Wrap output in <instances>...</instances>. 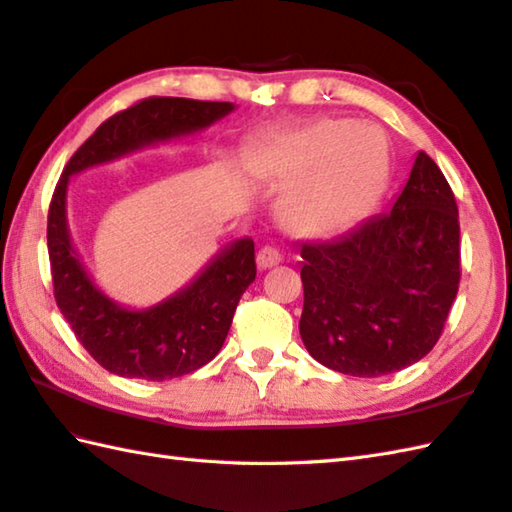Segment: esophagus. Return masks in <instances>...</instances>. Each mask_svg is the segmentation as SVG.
I'll list each match as a JSON object with an SVG mask.
<instances>
[{"label":"esophagus","mask_w":512,"mask_h":512,"mask_svg":"<svg viewBox=\"0 0 512 512\" xmlns=\"http://www.w3.org/2000/svg\"><path fill=\"white\" fill-rule=\"evenodd\" d=\"M279 262H281V253H279L277 248H273V246H264V248L257 253V266L262 268V270L273 268V266H277Z\"/></svg>","instance_id":"obj_1"}]
</instances>
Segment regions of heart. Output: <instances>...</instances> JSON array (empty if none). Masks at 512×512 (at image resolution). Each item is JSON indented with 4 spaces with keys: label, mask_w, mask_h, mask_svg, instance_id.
<instances>
[{
    "label": "heart",
    "mask_w": 512,
    "mask_h": 512,
    "mask_svg": "<svg viewBox=\"0 0 512 512\" xmlns=\"http://www.w3.org/2000/svg\"><path fill=\"white\" fill-rule=\"evenodd\" d=\"M250 165L270 182H299L286 200V222L297 233L347 231L378 198L387 176L385 140L350 118H323L299 132L259 145Z\"/></svg>",
    "instance_id": "1"
}]
</instances>
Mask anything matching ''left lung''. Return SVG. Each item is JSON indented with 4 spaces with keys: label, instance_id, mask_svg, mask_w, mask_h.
<instances>
[{
    "label": "left lung",
    "instance_id": "8db88e82",
    "mask_svg": "<svg viewBox=\"0 0 512 512\" xmlns=\"http://www.w3.org/2000/svg\"><path fill=\"white\" fill-rule=\"evenodd\" d=\"M299 250V332L314 361L374 378L438 343L458 295L460 222L447 178L424 151L389 211Z\"/></svg>",
    "mask_w": 512,
    "mask_h": 512
}]
</instances>
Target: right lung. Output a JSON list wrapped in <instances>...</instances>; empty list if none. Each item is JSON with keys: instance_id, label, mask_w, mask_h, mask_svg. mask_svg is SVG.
Listing matches in <instances>:
<instances>
[{"instance_id": "obj_1", "label": "right lung", "mask_w": 512, "mask_h": 512, "mask_svg": "<svg viewBox=\"0 0 512 512\" xmlns=\"http://www.w3.org/2000/svg\"><path fill=\"white\" fill-rule=\"evenodd\" d=\"M235 110L233 103L156 96L96 129L76 149L54 189L48 213V255L54 299L76 339L107 372L125 378L167 380L191 374L217 356L231 330L244 290L257 275L255 244L235 239L191 284L149 308H127L94 284L68 228L70 178L134 151L193 136Z\"/></svg>"}]
</instances>
